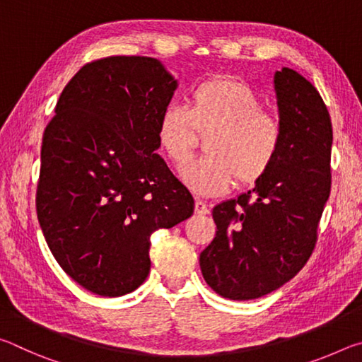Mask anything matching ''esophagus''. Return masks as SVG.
<instances>
[{
  "label": "esophagus",
  "mask_w": 362,
  "mask_h": 362,
  "mask_svg": "<svg viewBox=\"0 0 362 362\" xmlns=\"http://www.w3.org/2000/svg\"><path fill=\"white\" fill-rule=\"evenodd\" d=\"M194 214H198V216H206V214H209V207H207V204L204 203V201L196 199Z\"/></svg>",
  "instance_id": "34e87169"
}]
</instances>
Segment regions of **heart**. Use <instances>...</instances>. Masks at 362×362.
Instances as JSON below:
<instances>
[{
	"label": "heart",
	"instance_id": "1",
	"mask_svg": "<svg viewBox=\"0 0 362 362\" xmlns=\"http://www.w3.org/2000/svg\"><path fill=\"white\" fill-rule=\"evenodd\" d=\"M204 139V156L182 169L193 192L218 196L238 187H254L265 177L283 145L278 116L263 112V103L247 83L212 78L189 90L188 108L169 103L158 119L159 150L175 166L185 164Z\"/></svg>",
	"mask_w": 362,
	"mask_h": 362
}]
</instances>
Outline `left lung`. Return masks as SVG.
<instances>
[{
    "label": "left lung",
    "mask_w": 362,
    "mask_h": 362,
    "mask_svg": "<svg viewBox=\"0 0 362 362\" xmlns=\"http://www.w3.org/2000/svg\"><path fill=\"white\" fill-rule=\"evenodd\" d=\"M283 145L257 185L212 211L216 238L199 255L218 296L252 300L286 284L313 254L330 193L332 122L320 93L300 73H274Z\"/></svg>",
    "instance_id": "left-lung-1"
}]
</instances>
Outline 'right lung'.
Segmentation results:
<instances>
[{
    "label": "right lung",
    "instance_id": "obj_1",
    "mask_svg": "<svg viewBox=\"0 0 362 362\" xmlns=\"http://www.w3.org/2000/svg\"><path fill=\"white\" fill-rule=\"evenodd\" d=\"M177 81L153 57L81 66L60 94L41 145L36 214L52 255L102 297L150 273V236L192 217L193 196L156 155V127Z\"/></svg>",
    "mask_w": 362,
    "mask_h": 362
}]
</instances>
